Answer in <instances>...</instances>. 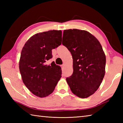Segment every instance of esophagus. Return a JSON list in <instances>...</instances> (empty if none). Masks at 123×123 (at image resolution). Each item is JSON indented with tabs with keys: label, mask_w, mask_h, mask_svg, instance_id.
<instances>
[{
	"label": "esophagus",
	"mask_w": 123,
	"mask_h": 123,
	"mask_svg": "<svg viewBox=\"0 0 123 123\" xmlns=\"http://www.w3.org/2000/svg\"><path fill=\"white\" fill-rule=\"evenodd\" d=\"M64 66H65V64H62V66H62V67H64Z\"/></svg>",
	"instance_id": "34e87169"
}]
</instances>
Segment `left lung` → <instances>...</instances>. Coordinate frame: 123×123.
Returning <instances> with one entry per match:
<instances>
[{
    "mask_svg": "<svg viewBox=\"0 0 123 123\" xmlns=\"http://www.w3.org/2000/svg\"><path fill=\"white\" fill-rule=\"evenodd\" d=\"M62 44L71 52L74 72L66 80L72 92L87 98L97 90L105 74L106 56L99 41L85 30L63 31Z\"/></svg>",
    "mask_w": 123,
    "mask_h": 123,
    "instance_id": "1",
    "label": "left lung"
}]
</instances>
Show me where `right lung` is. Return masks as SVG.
I'll return each instance as SVG.
<instances>
[{
    "mask_svg": "<svg viewBox=\"0 0 123 123\" xmlns=\"http://www.w3.org/2000/svg\"><path fill=\"white\" fill-rule=\"evenodd\" d=\"M62 31H49L31 37L21 52L19 62L23 82L34 95L43 98L53 92L61 77V68L52 62V49L61 45Z\"/></svg>",
    "mask_w": 123,
    "mask_h": 123,
    "instance_id": "obj_1",
    "label": "right lung"
}]
</instances>
